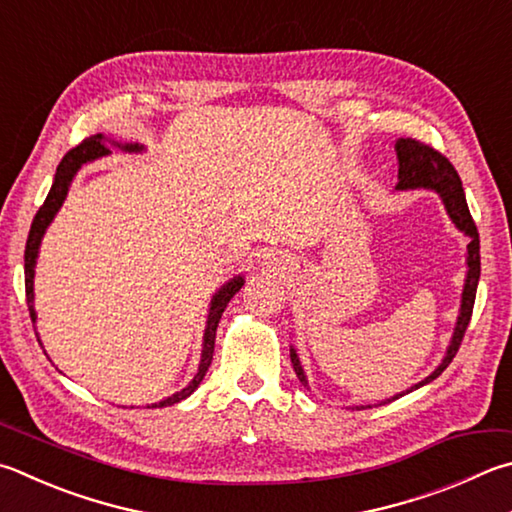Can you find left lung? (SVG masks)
<instances>
[{
  "instance_id": "obj_1",
  "label": "left lung",
  "mask_w": 512,
  "mask_h": 512,
  "mask_svg": "<svg viewBox=\"0 0 512 512\" xmlns=\"http://www.w3.org/2000/svg\"><path fill=\"white\" fill-rule=\"evenodd\" d=\"M396 159H398V183H396V192H410V190H430L439 194V199L443 203L445 212H448L450 221L454 228L461 230L463 235L470 239L468 244V253H466V282H463V293H461V306H459V315H457V324H454L450 345L445 349L443 360L436 365L430 376H425L421 383L412 385L405 392L396 394L392 398H385V401L374 403V405H353L351 410H367V407H378L383 403H392L396 398H401L405 394L414 392V389L423 387L427 383H432L434 378H439L443 374V369L450 365L452 358L457 356L459 345L463 340V333H466L468 324H470V315H472V306H475V295H477V284H479V275H481V257H479V232L475 221L470 217L468 210V201H466V192H463V185L457 170H454L452 163L445 159L443 154H439L432 147H427L418 141H412V138H398L396 145ZM291 362L297 378L300 383L309 387V378L304 374V367L300 362V356L297 351L291 347Z\"/></svg>"
}]
</instances>
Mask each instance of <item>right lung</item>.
<instances>
[{"label": "right lung", "instance_id": "right-lung-1", "mask_svg": "<svg viewBox=\"0 0 512 512\" xmlns=\"http://www.w3.org/2000/svg\"><path fill=\"white\" fill-rule=\"evenodd\" d=\"M111 150H120V152H127V154H141L145 152V145L141 143H120L114 141V138H107L105 134H96L87 138V141H82L78 147H73V150L64 156L60 161L58 170H55L53 176V183H51V190L46 194V199L42 203V208L37 210V215L31 224V232H29V239H26V250H24V284H26V302H29V311H31V320L35 324L37 320V313H35V293H33V280H35V266H37V255H40V246H42V239L46 235V228L53 224L55 215H58L64 199H67L69 188L73 179H76V174L82 170V165H87L96 159H102V156H109ZM244 275H235L230 277V280L217 288V293L212 295L210 300V309H208V320H206V329H203V342H201V360H199V369L194 378L190 380L188 385L179 392H174L172 396L163 398L159 403H152L147 407H170L174 403H181L183 398H188L194 389L201 385L203 376H206V371L212 362V353H215V338H217V327H219V320L221 315H224L228 302L235 297V293L239 291L241 286H244ZM37 342H40V336H37ZM42 345V342H40Z\"/></svg>", "mask_w": 512, "mask_h": 512}]
</instances>
